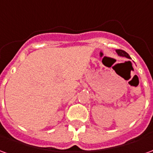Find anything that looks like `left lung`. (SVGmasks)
Here are the masks:
<instances>
[{"label": "left lung", "instance_id": "8db88e82", "mask_svg": "<svg viewBox=\"0 0 153 153\" xmlns=\"http://www.w3.org/2000/svg\"><path fill=\"white\" fill-rule=\"evenodd\" d=\"M115 51H116V53L118 54L120 56H124V57H126V58H128V59H130L129 55H128L126 51H125L117 49V50H115Z\"/></svg>", "mask_w": 153, "mask_h": 153}]
</instances>
